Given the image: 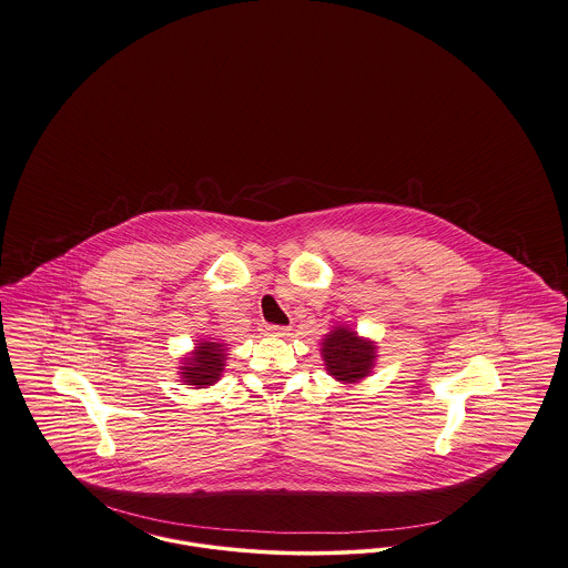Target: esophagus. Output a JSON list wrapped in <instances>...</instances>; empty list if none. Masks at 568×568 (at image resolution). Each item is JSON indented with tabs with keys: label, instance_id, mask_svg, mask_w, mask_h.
<instances>
[{
	"label": "esophagus",
	"instance_id": "obj_1",
	"mask_svg": "<svg viewBox=\"0 0 568 568\" xmlns=\"http://www.w3.org/2000/svg\"><path fill=\"white\" fill-rule=\"evenodd\" d=\"M264 332H266L268 336H287V334H290V327H285V325H266Z\"/></svg>",
	"mask_w": 568,
	"mask_h": 568
}]
</instances>
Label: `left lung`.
I'll use <instances>...</instances> for the list:
<instances>
[{
  "mask_svg": "<svg viewBox=\"0 0 568 568\" xmlns=\"http://www.w3.org/2000/svg\"><path fill=\"white\" fill-rule=\"evenodd\" d=\"M325 371L341 383H357L373 373L377 347L352 327H334L322 343Z\"/></svg>",
  "mask_w": 568,
  "mask_h": 568,
  "instance_id": "1",
  "label": "left lung"
}]
</instances>
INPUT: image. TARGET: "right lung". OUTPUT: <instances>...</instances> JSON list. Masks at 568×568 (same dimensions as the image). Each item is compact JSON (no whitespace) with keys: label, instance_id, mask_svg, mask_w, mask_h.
I'll return each instance as SVG.
<instances>
[{"label":"right lung","instance_id":"obj_1","mask_svg":"<svg viewBox=\"0 0 568 568\" xmlns=\"http://www.w3.org/2000/svg\"><path fill=\"white\" fill-rule=\"evenodd\" d=\"M225 345L215 341H197V347L183 357L181 378L185 385L209 387L221 377L225 366Z\"/></svg>","mask_w":568,"mask_h":568}]
</instances>
